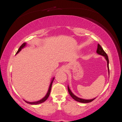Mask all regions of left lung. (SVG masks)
Returning a JSON list of instances; mask_svg holds the SVG:
<instances>
[{"mask_svg": "<svg viewBox=\"0 0 122 122\" xmlns=\"http://www.w3.org/2000/svg\"><path fill=\"white\" fill-rule=\"evenodd\" d=\"M97 53L100 55H101L102 56H104L105 58V59L107 61V67H108V73H109V60H108V57L107 56V55L106 53V52L104 51V50L103 49V48H102V47L100 45H99V44H98V47H97ZM68 92L69 94L70 95V96L72 97V98L74 99L75 100L81 102V103H89L91 102L92 101H93L94 100H95L96 99H91V100H85V99H81L79 98L78 97H76V96H75L74 95L71 91H70V88L69 87V86H68Z\"/></svg>", "mask_w": 122, "mask_h": 122, "instance_id": "1", "label": "left lung"}]
</instances>
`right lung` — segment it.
I'll return each mask as SVG.
<instances>
[{"mask_svg":"<svg viewBox=\"0 0 122 122\" xmlns=\"http://www.w3.org/2000/svg\"><path fill=\"white\" fill-rule=\"evenodd\" d=\"M26 45V43H23V44H22V45L20 47V48H19V49H18V51L17 52L16 54H17L18 52H19V51H21V50ZM54 78H53L52 81H51V83H50V86H49V90H48V93H47L46 95L45 96V97H44V98H43L40 101H36V102H27V101H25L26 102H27V103H29V104H34V105H36V104H40V103H42L44 102H45L46 100L48 99V98L49 97V95H50V92H51V87H52V82L54 80Z\"/></svg>","mask_w":122,"mask_h":122,"instance_id":"right-lung-1","label":"right lung"}]
</instances>
